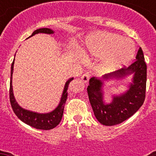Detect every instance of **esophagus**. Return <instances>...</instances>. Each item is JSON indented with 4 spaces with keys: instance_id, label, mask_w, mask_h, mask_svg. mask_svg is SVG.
Wrapping results in <instances>:
<instances>
[{
    "instance_id": "34e87169",
    "label": "esophagus",
    "mask_w": 156,
    "mask_h": 156,
    "mask_svg": "<svg viewBox=\"0 0 156 156\" xmlns=\"http://www.w3.org/2000/svg\"><path fill=\"white\" fill-rule=\"evenodd\" d=\"M89 79H90V74H89V73H86L83 74V75L82 76V77H81V80H82L83 82H84L85 83H87L88 82Z\"/></svg>"
}]
</instances>
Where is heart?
Here are the masks:
<instances>
[{"label": "heart", "instance_id": "obj_1", "mask_svg": "<svg viewBox=\"0 0 156 156\" xmlns=\"http://www.w3.org/2000/svg\"><path fill=\"white\" fill-rule=\"evenodd\" d=\"M134 50L130 40L119 34L99 32L86 40L84 54L90 58L103 57L102 68L106 71H114L131 61Z\"/></svg>", "mask_w": 156, "mask_h": 156}]
</instances>
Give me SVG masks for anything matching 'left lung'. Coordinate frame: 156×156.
Returning a JSON list of instances; mask_svg holds the SVG:
<instances>
[{
  "label": "left lung",
  "mask_w": 156,
  "mask_h": 156,
  "mask_svg": "<svg viewBox=\"0 0 156 156\" xmlns=\"http://www.w3.org/2000/svg\"><path fill=\"white\" fill-rule=\"evenodd\" d=\"M132 75V82L128 90L123 94L113 95L110 103L104 101V81L110 79H122ZM147 66L144 62L142 49L139 48L136 56V61L128 68L105 74L102 78L92 77L89 80L87 94L95 117L100 123L105 126L119 124L140 108L145 98Z\"/></svg>",
  "instance_id": "obj_1"
}]
</instances>
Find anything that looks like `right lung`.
<instances>
[{
  "label": "right lung",
  "mask_w": 156,
  "mask_h": 156,
  "mask_svg": "<svg viewBox=\"0 0 156 156\" xmlns=\"http://www.w3.org/2000/svg\"><path fill=\"white\" fill-rule=\"evenodd\" d=\"M55 32L49 28H41L37 29L32 34L30 37H33L37 34H53ZM14 64H15V58L12 63L11 67V79H10V90H9V95H10V102L12 108L14 112L18 116L19 119L23 121V122L27 123L29 126L34 127L38 129H51L57 126L61 122L62 118L63 112H64V106L66 104L67 96H68L69 84L73 78L72 77L66 81L64 87L62 94L61 100L59 101L58 105L56 107L53 111L48 112V113H38L36 112H32L30 110L25 109L22 108L21 106L18 104L16 101L15 96L13 94V88H12V74H13Z\"/></svg>",
  "instance_id": "add662e5"
}]
</instances>
